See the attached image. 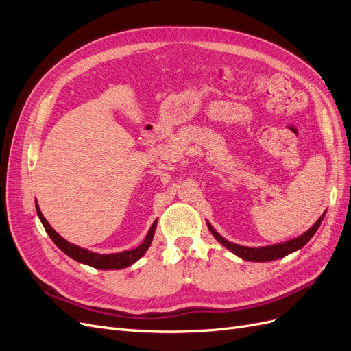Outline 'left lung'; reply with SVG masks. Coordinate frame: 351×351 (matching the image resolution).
I'll use <instances>...</instances> for the list:
<instances>
[{"label": "left lung", "mask_w": 351, "mask_h": 351, "mask_svg": "<svg viewBox=\"0 0 351 351\" xmlns=\"http://www.w3.org/2000/svg\"><path fill=\"white\" fill-rule=\"evenodd\" d=\"M322 219H324V215L317 219L315 224L304 232V234H302L299 237L291 239V240L284 241V243H278V244H271V246H263V247H246V246H240V244H236V243H231L222 236H219L218 232L214 230V227L209 224V222H208V228L212 232V236H214L222 244V246L227 247L234 254H237L239 258H241L244 261H250V262H268V261L284 258V256H287V254L302 249L304 244L315 236V232L317 231V228H319Z\"/></svg>", "instance_id": "8db88e82"}]
</instances>
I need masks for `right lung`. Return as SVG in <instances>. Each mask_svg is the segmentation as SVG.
I'll return each instance as SVG.
<instances>
[{
  "mask_svg": "<svg viewBox=\"0 0 351 351\" xmlns=\"http://www.w3.org/2000/svg\"><path fill=\"white\" fill-rule=\"evenodd\" d=\"M36 212H38V217L42 222V226H44L45 231L48 232V236L51 237L52 241L57 244V247L60 250L64 252L71 259L77 261L80 263H84V265H89V267L97 268V269H123V268L130 267V265L134 263L136 261H139L151 246L155 230H156V222H158V219H155L152 227L149 228V231H147L145 240L136 249L124 250L120 253L101 254V253L90 252L88 249L79 247V246H76V244L69 243L66 239H62L58 232L48 224V221L44 218V215H42L38 204H36Z\"/></svg>",
  "mask_w": 351,
  "mask_h": 351,
  "instance_id": "1",
  "label": "right lung"
}]
</instances>
